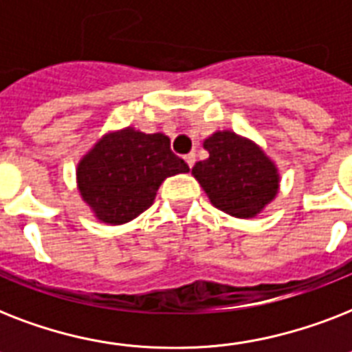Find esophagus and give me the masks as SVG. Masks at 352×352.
<instances>
[{
	"mask_svg": "<svg viewBox=\"0 0 352 352\" xmlns=\"http://www.w3.org/2000/svg\"><path fill=\"white\" fill-rule=\"evenodd\" d=\"M184 160H186V164L192 168L193 164H195V153H188L184 155Z\"/></svg>",
	"mask_w": 352,
	"mask_h": 352,
	"instance_id": "esophagus-1",
	"label": "esophagus"
}]
</instances>
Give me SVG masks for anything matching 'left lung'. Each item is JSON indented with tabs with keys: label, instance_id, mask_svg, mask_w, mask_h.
Listing matches in <instances>:
<instances>
[{
	"label": "left lung",
	"instance_id": "left-lung-1",
	"mask_svg": "<svg viewBox=\"0 0 352 352\" xmlns=\"http://www.w3.org/2000/svg\"><path fill=\"white\" fill-rule=\"evenodd\" d=\"M210 157L192 168L215 208L234 217H254L278 193L276 166L256 144L232 131H217L204 140Z\"/></svg>",
	"mask_w": 352,
	"mask_h": 352
}]
</instances>
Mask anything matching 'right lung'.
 Returning <instances> with one entry per match:
<instances>
[{
	"label": "right lung",
	"mask_w": 352,
	"mask_h": 352,
	"mask_svg": "<svg viewBox=\"0 0 352 352\" xmlns=\"http://www.w3.org/2000/svg\"><path fill=\"white\" fill-rule=\"evenodd\" d=\"M186 171L166 135L126 127L95 144L80 160L76 179L82 199L102 223L124 225L153 204L166 177Z\"/></svg>",
	"instance_id": "obj_1"
}]
</instances>
